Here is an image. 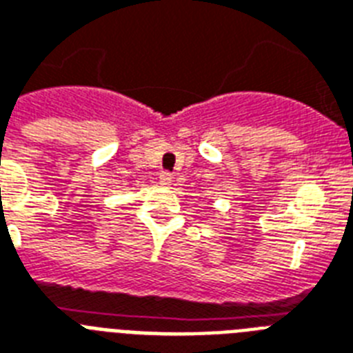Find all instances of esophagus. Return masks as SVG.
Wrapping results in <instances>:
<instances>
[{
  "label": "esophagus",
  "instance_id": "obj_1",
  "mask_svg": "<svg viewBox=\"0 0 353 353\" xmlns=\"http://www.w3.org/2000/svg\"><path fill=\"white\" fill-rule=\"evenodd\" d=\"M159 181H161L163 186H170L172 185V174H170V172H161V174H159Z\"/></svg>",
  "mask_w": 353,
  "mask_h": 353
}]
</instances>
